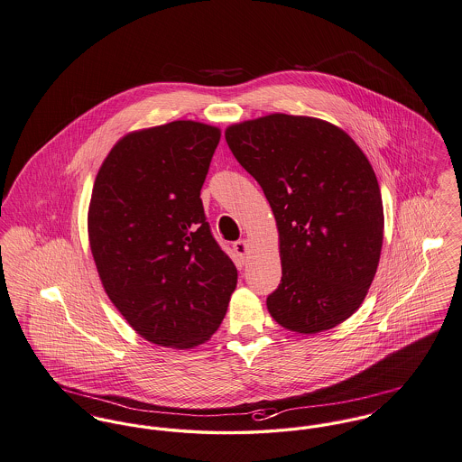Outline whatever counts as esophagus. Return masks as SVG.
Instances as JSON below:
<instances>
[{"mask_svg":"<svg viewBox=\"0 0 462 462\" xmlns=\"http://www.w3.org/2000/svg\"><path fill=\"white\" fill-rule=\"evenodd\" d=\"M233 248H235L236 255H238L242 261H245L246 252H248V244H246V240H238V242H235V244H233Z\"/></svg>","mask_w":462,"mask_h":462,"instance_id":"esophagus-1","label":"esophagus"}]
</instances>
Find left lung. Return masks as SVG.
I'll return each instance as SVG.
<instances>
[{
    "instance_id": "1",
    "label": "left lung",
    "mask_w": 462,
    "mask_h": 462,
    "mask_svg": "<svg viewBox=\"0 0 462 462\" xmlns=\"http://www.w3.org/2000/svg\"><path fill=\"white\" fill-rule=\"evenodd\" d=\"M226 142L277 220L272 317L303 335L338 326L365 301L380 261L383 207L368 157L337 125L285 114L229 125Z\"/></svg>"
}]
</instances>
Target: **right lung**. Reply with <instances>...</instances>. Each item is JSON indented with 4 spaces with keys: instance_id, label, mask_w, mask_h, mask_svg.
Listing matches in <instances>:
<instances>
[{
    "instance_id": "right-lung-1",
    "label": "right lung",
    "mask_w": 462,
    "mask_h": 462,
    "mask_svg": "<svg viewBox=\"0 0 462 462\" xmlns=\"http://www.w3.org/2000/svg\"><path fill=\"white\" fill-rule=\"evenodd\" d=\"M218 140V127L192 121L134 131L94 180L88 229L101 283L127 324L161 346L210 339L236 287L199 198Z\"/></svg>"
}]
</instances>
